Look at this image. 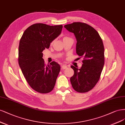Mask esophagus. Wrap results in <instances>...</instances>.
<instances>
[{
  "mask_svg": "<svg viewBox=\"0 0 125 125\" xmlns=\"http://www.w3.org/2000/svg\"><path fill=\"white\" fill-rule=\"evenodd\" d=\"M67 66L66 65H65V64H63V65H62L61 66V67H62V68L63 70L65 69V68H67Z\"/></svg>",
  "mask_w": 125,
  "mask_h": 125,
  "instance_id": "34e87169",
  "label": "esophagus"
}]
</instances>
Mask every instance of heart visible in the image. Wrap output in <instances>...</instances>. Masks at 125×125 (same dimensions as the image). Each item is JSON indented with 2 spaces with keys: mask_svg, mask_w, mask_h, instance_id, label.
<instances>
[{
  "mask_svg": "<svg viewBox=\"0 0 125 125\" xmlns=\"http://www.w3.org/2000/svg\"><path fill=\"white\" fill-rule=\"evenodd\" d=\"M68 38V37H64V38Z\"/></svg>",
  "mask_w": 125,
  "mask_h": 125,
  "instance_id": "obj_1",
  "label": "heart"
}]
</instances>
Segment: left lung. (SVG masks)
Segmentation results:
<instances>
[{"instance_id": "8db88e82", "label": "left lung", "mask_w": 125, "mask_h": 125, "mask_svg": "<svg viewBox=\"0 0 125 125\" xmlns=\"http://www.w3.org/2000/svg\"><path fill=\"white\" fill-rule=\"evenodd\" d=\"M77 40L76 53L83 57L80 68L71 66L74 71L70 80L74 89L80 93L90 91L98 83L104 64V48L98 31L87 24L74 22L64 25Z\"/></svg>"}]
</instances>
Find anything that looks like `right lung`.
<instances>
[{
	"label": "right lung",
	"instance_id": "obj_1",
	"mask_svg": "<svg viewBox=\"0 0 125 125\" xmlns=\"http://www.w3.org/2000/svg\"><path fill=\"white\" fill-rule=\"evenodd\" d=\"M62 25L50 26L43 23L31 25L20 39L18 61L22 73L32 89L47 94L54 88L60 66L53 61L46 65L42 51L61 34Z\"/></svg>",
	"mask_w": 125,
	"mask_h": 125
}]
</instances>
